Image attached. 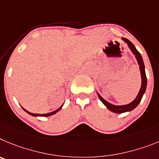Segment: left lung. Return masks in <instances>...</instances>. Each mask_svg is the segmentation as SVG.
I'll return each instance as SVG.
<instances>
[{"mask_svg": "<svg viewBox=\"0 0 159 159\" xmlns=\"http://www.w3.org/2000/svg\"><path fill=\"white\" fill-rule=\"evenodd\" d=\"M122 39L126 43L128 44V48H130L131 52L133 53V55H135V58H136L139 66L140 73H141V78H142V85H141V88H140L139 89V92L137 97H135V99L132 102L130 103V104H125V105H115V104H111V103L105 101V100L97 93V95H98V97L100 98L101 102L106 106V108H108V109H109L110 111H111L112 112H115V113H123V112H126V111H131V110H133L134 108H136V107L138 106V104H139L140 101H141L143 96L144 93H145L146 89H147V76H146L145 73V66H144L143 60L142 56H141V54L137 51L135 46L133 45L132 43H131V41L128 40V39L122 38Z\"/></svg>", "mask_w": 159, "mask_h": 159, "instance_id": "left-lung-1", "label": "left lung"}]
</instances>
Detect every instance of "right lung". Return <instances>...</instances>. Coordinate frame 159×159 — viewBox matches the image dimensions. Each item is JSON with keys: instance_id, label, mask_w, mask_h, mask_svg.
Segmentation results:
<instances>
[{"instance_id": "right-lung-1", "label": "right lung", "mask_w": 159, "mask_h": 159, "mask_svg": "<svg viewBox=\"0 0 159 159\" xmlns=\"http://www.w3.org/2000/svg\"><path fill=\"white\" fill-rule=\"evenodd\" d=\"M62 105H63V104H62ZM62 105L61 107H60L59 108H58V109H57V110H55V111H51V112H49V113H47V114H35V113H31V112H30V111H27L26 109H24V108H23V107H22V108L24 110V111H26L27 113H28V114H29V115H31V116H45L46 117V116H52V115H54V114L56 113V112H58V111H59V110L61 109V108H62Z\"/></svg>"}]
</instances>
